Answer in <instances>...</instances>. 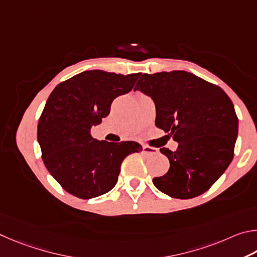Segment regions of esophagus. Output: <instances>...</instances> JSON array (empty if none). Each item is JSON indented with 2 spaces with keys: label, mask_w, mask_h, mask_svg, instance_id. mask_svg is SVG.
<instances>
[{
  "label": "esophagus",
  "mask_w": 257,
  "mask_h": 257,
  "mask_svg": "<svg viewBox=\"0 0 257 257\" xmlns=\"http://www.w3.org/2000/svg\"><path fill=\"white\" fill-rule=\"evenodd\" d=\"M143 154L146 155H157L158 154V149H156V148H152V147H148V146H143Z\"/></svg>",
  "instance_id": "1"
}]
</instances>
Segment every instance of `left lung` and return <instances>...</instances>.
Here are the masks:
<instances>
[{
	"mask_svg": "<svg viewBox=\"0 0 257 257\" xmlns=\"http://www.w3.org/2000/svg\"><path fill=\"white\" fill-rule=\"evenodd\" d=\"M134 90L154 100L156 126L178 143L176 151L160 149L170 167L154 178V185L175 199L208 191L233 158L238 118L230 98L218 85L186 71L145 73Z\"/></svg>",
	"mask_w": 257,
	"mask_h": 257,
	"instance_id": "obj_1",
	"label": "left lung"
}]
</instances>
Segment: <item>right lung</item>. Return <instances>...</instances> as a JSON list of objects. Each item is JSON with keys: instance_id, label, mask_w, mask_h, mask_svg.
Masks as SVG:
<instances>
[{"instance_id": "obj_1", "label": "right lung", "mask_w": 257, "mask_h": 257, "mask_svg": "<svg viewBox=\"0 0 257 257\" xmlns=\"http://www.w3.org/2000/svg\"><path fill=\"white\" fill-rule=\"evenodd\" d=\"M141 73L84 71L56 85L40 116L37 139L49 174L70 194L88 200L116 185L120 165L141 152L134 141H98L92 126L108 116L112 100L130 92Z\"/></svg>"}]
</instances>
